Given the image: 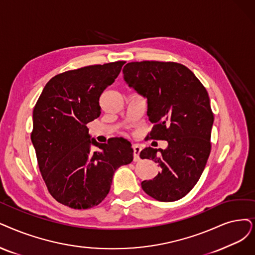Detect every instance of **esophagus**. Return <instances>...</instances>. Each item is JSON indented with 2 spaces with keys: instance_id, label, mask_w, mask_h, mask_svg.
I'll use <instances>...</instances> for the list:
<instances>
[{
  "instance_id": "34e87169",
  "label": "esophagus",
  "mask_w": 255,
  "mask_h": 255,
  "mask_svg": "<svg viewBox=\"0 0 255 255\" xmlns=\"http://www.w3.org/2000/svg\"><path fill=\"white\" fill-rule=\"evenodd\" d=\"M133 150H134V161L135 162H138L140 160V157H139V154H140V150H141V147L137 144H134L133 145Z\"/></svg>"
}]
</instances>
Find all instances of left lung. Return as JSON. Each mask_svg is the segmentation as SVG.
Masks as SVG:
<instances>
[{
	"instance_id": "8db88e82",
	"label": "left lung",
	"mask_w": 255,
	"mask_h": 255,
	"mask_svg": "<svg viewBox=\"0 0 255 255\" xmlns=\"http://www.w3.org/2000/svg\"><path fill=\"white\" fill-rule=\"evenodd\" d=\"M124 79L147 99L154 127L147 138L166 140L165 149L146 147L141 159H151L161 171L141 183L161 202L186 196L199 181L210 154L213 114L206 89L191 71L177 63L134 62L125 66Z\"/></svg>"
}]
</instances>
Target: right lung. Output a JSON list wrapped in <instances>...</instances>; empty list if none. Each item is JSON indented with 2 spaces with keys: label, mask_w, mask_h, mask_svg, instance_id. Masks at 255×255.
Returning <instances> with one entry per match:
<instances>
[{
  "label": "right lung",
  "mask_w": 255,
  "mask_h": 255,
  "mask_svg": "<svg viewBox=\"0 0 255 255\" xmlns=\"http://www.w3.org/2000/svg\"><path fill=\"white\" fill-rule=\"evenodd\" d=\"M124 65H94L58 74L48 81L34 107L31 141L40 174L51 196L68 207L97 206L109 193L115 170L133 161L128 141L98 143L86 126L99 117V97ZM92 145L101 150L91 152Z\"/></svg>",
  "instance_id": "1"
}]
</instances>
